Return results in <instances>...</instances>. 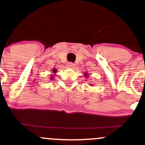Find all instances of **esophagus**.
<instances>
[{"mask_svg":"<svg viewBox=\"0 0 145 145\" xmlns=\"http://www.w3.org/2000/svg\"><path fill=\"white\" fill-rule=\"evenodd\" d=\"M67 67H69V68H74L75 65H74V63H73L69 62L67 63Z\"/></svg>","mask_w":145,"mask_h":145,"instance_id":"obj_1","label":"esophagus"}]
</instances>
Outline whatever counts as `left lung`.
Returning a JSON list of instances; mask_svg holds the SVG:
<instances>
[{"label": "left lung", "mask_w": 145, "mask_h": 145, "mask_svg": "<svg viewBox=\"0 0 145 145\" xmlns=\"http://www.w3.org/2000/svg\"><path fill=\"white\" fill-rule=\"evenodd\" d=\"M87 75H88L87 74H84V76H86V77H87V76H87Z\"/></svg>", "instance_id": "left-lung-1"}]
</instances>
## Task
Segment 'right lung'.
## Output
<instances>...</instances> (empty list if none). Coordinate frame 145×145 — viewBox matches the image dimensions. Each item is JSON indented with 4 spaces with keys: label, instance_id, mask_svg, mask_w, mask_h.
<instances>
[{
    "label": "right lung",
    "instance_id": "1",
    "mask_svg": "<svg viewBox=\"0 0 145 145\" xmlns=\"http://www.w3.org/2000/svg\"><path fill=\"white\" fill-rule=\"evenodd\" d=\"M53 73H54V74H55V73L57 72V69H54L53 70Z\"/></svg>",
    "mask_w": 145,
    "mask_h": 145
}]
</instances>
